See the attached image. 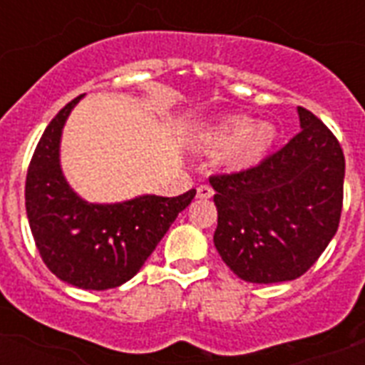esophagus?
<instances>
[{"label":"esophagus","mask_w":365,"mask_h":365,"mask_svg":"<svg viewBox=\"0 0 365 365\" xmlns=\"http://www.w3.org/2000/svg\"><path fill=\"white\" fill-rule=\"evenodd\" d=\"M212 195H214V189H212L210 185H199V187H197V197H199V199H210Z\"/></svg>","instance_id":"1"}]
</instances>
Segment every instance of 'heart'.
Wrapping results in <instances>:
<instances>
[{
	"label": "heart",
	"mask_w": 365,
	"mask_h": 365,
	"mask_svg": "<svg viewBox=\"0 0 365 365\" xmlns=\"http://www.w3.org/2000/svg\"><path fill=\"white\" fill-rule=\"evenodd\" d=\"M278 130L271 121H254L246 115L229 117L206 132L202 142L225 149L223 165L229 170H248L265 159L277 142Z\"/></svg>",
	"instance_id": "heart-1"
}]
</instances>
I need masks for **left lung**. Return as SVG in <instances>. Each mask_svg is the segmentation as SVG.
Masks as SVG:
<instances>
[{
    "label": "left lung",
    "mask_w": 365,
    "mask_h": 365,
    "mask_svg": "<svg viewBox=\"0 0 365 365\" xmlns=\"http://www.w3.org/2000/svg\"><path fill=\"white\" fill-rule=\"evenodd\" d=\"M301 132L248 170L212 176L214 246L246 282H288L320 257L337 233L345 157L317 115L297 108Z\"/></svg>",
    "instance_id": "left-lung-1"
}]
</instances>
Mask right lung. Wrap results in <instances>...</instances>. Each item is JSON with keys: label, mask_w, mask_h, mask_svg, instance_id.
<instances>
[{"label": "right lung", "mask_w": 365, "mask_h": 365, "mask_svg": "<svg viewBox=\"0 0 365 365\" xmlns=\"http://www.w3.org/2000/svg\"><path fill=\"white\" fill-rule=\"evenodd\" d=\"M77 96L43 132L26 176V214L45 265L66 284L110 289L130 280L165 237L195 189L178 197L138 195L121 202H88L62 170L60 143Z\"/></svg>", "instance_id": "1"}]
</instances>
